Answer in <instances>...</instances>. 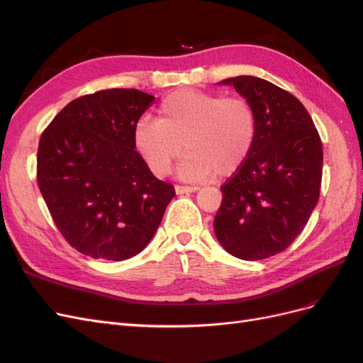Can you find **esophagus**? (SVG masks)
Returning <instances> with one entry per match:
<instances>
[{
    "mask_svg": "<svg viewBox=\"0 0 363 363\" xmlns=\"http://www.w3.org/2000/svg\"><path fill=\"white\" fill-rule=\"evenodd\" d=\"M196 191H199V188H191V186H175V192H177L179 195L192 194V192H196Z\"/></svg>",
    "mask_w": 363,
    "mask_h": 363,
    "instance_id": "34e87169",
    "label": "esophagus"
}]
</instances>
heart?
<instances>
[{
    "mask_svg": "<svg viewBox=\"0 0 363 363\" xmlns=\"http://www.w3.org/2000/svg\"><path fill=\"white\" fill-rule=\"evenodd\" d=\"M157 119L142 118L133 130L138 155L156 175H167L183 150L179 167L188 182L225 179L239 171L255 147L257 118L244 96L183 89L160 103Z\"/></svg>",
    "mask_w": 363,
    "mask_h": 363,
    "instance_id": "heart-1",
    "label": "heart"
}]
</instances>
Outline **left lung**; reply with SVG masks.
Wrapping results in <instances>:
<instances>
[{"mask_svg":"<svg viewBox=\"0 0 363 363\" xmlns=\"http://www.w3.org/2000/svg\"><path fill=\"white\" fill-rule=\"evenodd\" d=\"M219 84L233 86L251 103L257 136L245 163L221 188L213 230L232 256L267 259L294 242L320 199L321 139L306 107L279 86L252 75Z\"/></svg>","mask_w":363,"mask_h":363,"instance_id":"1","label":"left lung"}]
</instances>
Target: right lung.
Masks as SVG:
<instances>
[{"label":"right lung","instance_id":"1","mask_svg":"<svg viewBox=\"0 0 363 363\" xmlns=\"http://www.w3.org/2000/svg\"><path fill=\"white\" fill-rule=\"evenodd\" d=\"M155 96L107 89L65 106L43 131L38 184L63 238L84 256L125 260L155 236L174 199L138 155L133 130Z\"/></svg>","mask_w":363,"mask_h":363}]
</instances>
